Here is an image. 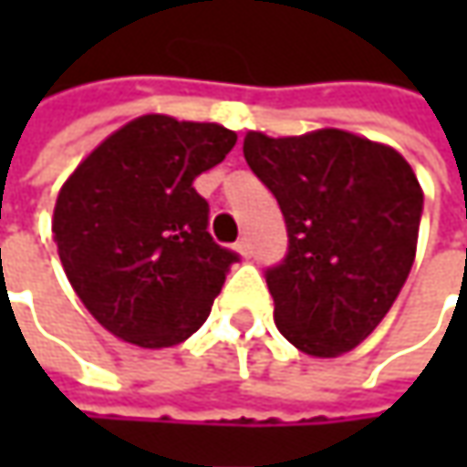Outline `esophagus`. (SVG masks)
Segmentation results:
<instances>
[{"label":"esophagus","instance_id":"1","mask_svg":"<svg viewBox=\"0 0 467 467\" xmlns=\"http://www.w3.org/2000/svg\"><path fill=\"white\" fill-rule=\"evenodd\" d=\"M234 249H236V252H239L242 257H249V254H252V244H249V239H239Z\"/></svg>","mask_w":467,"mask_h":467}]
</instances>
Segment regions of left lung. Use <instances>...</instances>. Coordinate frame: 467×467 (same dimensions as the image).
Returning <instances> with one entry per match:
<instances>
[{"label":"left lung","mask_w":467,"mask_h":467,"mask_svg":"<svg viewBox=\"0 0 467 467\" xmlns=\"http://www.w3.org/2000/svg\"><path fill=\"white\" fill-rule=\"evenodd\" d=\"M244 158L288 228V254L267 270L280 335L314 358L348 353L385 319L416 260V173L395 148L332 127L252 130Z\"/></svg>","instance_id":"1"}]
</instances>
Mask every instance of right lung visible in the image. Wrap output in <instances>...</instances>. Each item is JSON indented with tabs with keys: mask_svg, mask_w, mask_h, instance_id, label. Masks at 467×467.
Masks as SVG:
<instances>
[{
	"mask_svg": "<svg viewBox=\"0 0 467 467\" xmlns=\"http://www.w3.org/2000/svg\"><path fill=\"white\" fill-rule=\"evenodd\" d=\"M234 145L223 124L145 114L67 176L51 218L57 252L85 309L119 340L169 348L202 327L239 257L207 234L192 182Z\"/></svg>",
	"mask_w": 467,
	"mask_h": 467,
	"instance_id": "obj_1",
	"label": "right lung"
}]
</instances>
